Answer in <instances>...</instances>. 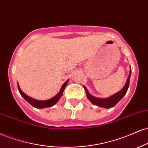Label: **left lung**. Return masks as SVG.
Masks as SVG:
<instances>
[{"label": "left lung", "mask_w": 148, "mask_h": 148, "mask_svg": "<svg viewBox=\"0 0 148 148\" xmlns=\"http://www.w3.org/2000/svg\"><path fill=\"white\" fill-rule=\"evenodd\" d=\"M131 67H130V73L129 75H128L126 83L125 84V86H123V88L121 91L117 92V93H115V94L111 95L109 98H96V97L93 96V95H91L89 93V92L87 90V88H86V86H84L85 91H86V96H87V98L88 99L90 102H91L93 105L98 106V107H103V108L106 109H109L112 108V107H114L116 104L119 102L120 100H121L123 98L125 95L126 94L128 88H129L130 85V76H131Z\"/></svg>", "instance_id": "obj_1"}]
</instances>
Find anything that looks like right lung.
Wrapping results in <instances>:
<instances>
[{
	"label": "right lung",
	"instance_id": "add662e5",
	"mask_svg": "<svg viewBox=\"0 0 148 148\" xmlns=\"http://www.w3.org/2000/svg\"><path fill=\"white\" fill-rule=\"evenodd\" d=\"M69 79H67V80L64 83L63 85L62 86V87H61L60 91H59V93H57L56 95H55V96L53 97L52 98L48 99V100H36V99L31 98V97L27 95L25 93H23V92L21 91V89L18 82H17V84H18V89L19 93H20V94L22 95L23 98L25 99L26 101L28 102V103L30 104V105L33 106L34 107H35V108L43 109V108H47V107H53V105H55V104L60 100V98L62 96V95H63V92L64 91V89H65V87L66 86L68 83H69Z\"/></svg>",
	"mask_w": 148,
	"mask_h": 148
}]
</instances>
